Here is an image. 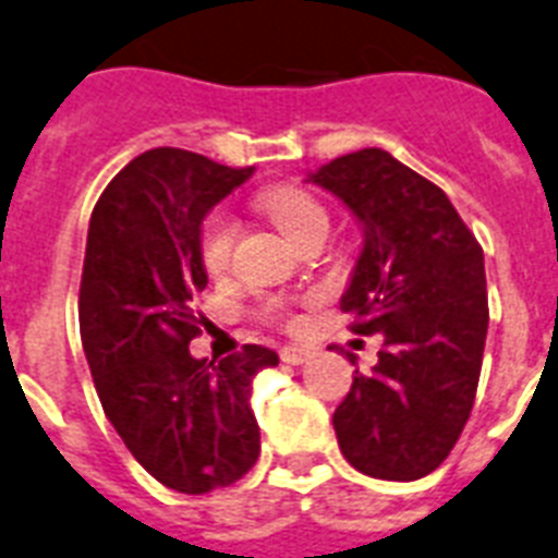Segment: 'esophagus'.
I'll list each match as a JSON object with an SVG mask.
<instances>
[{
	"mask_svg": "<svg viewBox=\"0 0 558 558\" xmlns=\"http://www.w3.org/2000/svg\"><path fill=\"white\" fill-rule=\"evenodd\" d=\"M306 357H310V350H303V347H283V350H280V361H283V364L298 366L303 364Z\"/></svg>",
	"mask_w": 558,
	"mask_h": 558,
	"instance_id": "1",
	"label": "esophagus"
}]
</instances>
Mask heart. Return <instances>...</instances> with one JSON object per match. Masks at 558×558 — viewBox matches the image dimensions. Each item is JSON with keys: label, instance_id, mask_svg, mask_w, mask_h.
<instances>
[{"label": "heart", "instance_id": "obj_1", "mask_svg": "<svg viewBox=\"0 0 558 558\" xmlns=\"http://www.w3.org/2000/svg\"><path fill=\"white\" fill-rule=\"evenodd\" d=\"M260 208H264L271 223L283 232V238H289L298 246L310 234L326 232V223H329L324 203L312 192H306V189H298V185H278V189L264 192L260 194ZM232 217L217 208V211H211L203 220L201 234H197V252H201V260L208 275H223L229 269V264H232Z\"/></svg>", "mask_w": 558, "mask_h": 558}]
</instances>
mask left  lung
Instances as JSON below:
<instances>
[{
  "label": "left lung",
  "instance_id": "8db88e82",
  "mask_svg": "<svg viewBox=\"0 0 558 558\" xmlns=\"http://www.w3.org/2000/svg\"><path fill=\"white\" fill-rule=\"evenodd\" d=\"M310 180L364 229L341 310L352 332L384 341L373 373L355 369L335 436L364 475L415 482L450 456L473 410L490 320L484 252L450 197L381 148L343 154Z\"/></svg>",
  "mask_w": 558,
  "mask_h": 558
}]
</instances>
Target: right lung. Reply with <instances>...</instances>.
<instances>
[{
    "instance_id": "obj_1",
    "label": "right lung",
    "mask_w": 558,
    "mask_h": 558,
    "mask_svg": "<svg viewBox=\"0 0 558 558\" xmlns=\"http://www.w3.org/2000/svg\"><path fill=\"white\" fill-rule=\"evenodd\" d=\"M203 154L151 148L99 194L85 243L80 335L108 421L160 484L201 496L255 468L252 378L278 352L246 343L223 361L189 352L206 324L197 252L206 215L252 177Z\"/></svg>"
}]
</instances>
